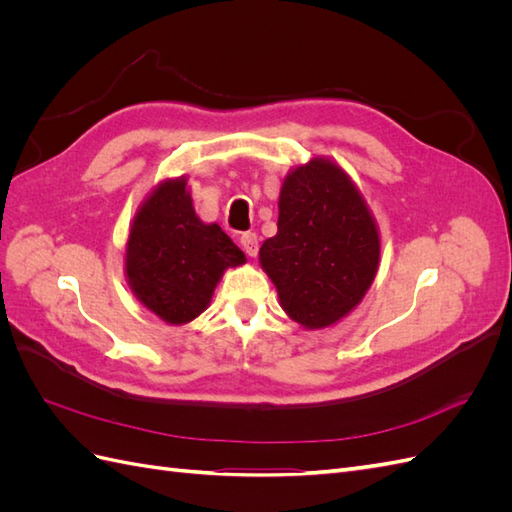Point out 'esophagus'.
<instances>
[{
	"label": "esophagus",
	"instance_id": "34e87169",
	"mask_svg": "<svg viewBox=\"0 0 512 512\" xmlns=\"http://www.w3.org/2000/svg\"><path fill=\"white\" fill-rule=\"evenodd\" d=\"M239 243H241L243 252H245L247 256L254 258V256L258 254V235H256V232H243Z\"/></svg>",
	"mask_w": 512,
	"mask_h": 512
}]
</instances>
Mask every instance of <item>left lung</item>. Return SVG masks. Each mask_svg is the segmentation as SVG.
<instances>
[{
    "instance_id": "left-lung-1",
    "label": "left lung",
    "mask_w": 512,
    "mask_h": 512,
    "mask_svg": "<svg viewBox=\"0 0 512 512\" xmlns=\"http://www.w3.org/2000/svg\"><path fill=\"white\" fill-rule=\"evenodd\" d=\"M380 237L361 192L331 160L314 158L288 173L277 235L260 247V265L284 312L305 329L348 316L374 282Z\"/></svg>"
}]
</instances>
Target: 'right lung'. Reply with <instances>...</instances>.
<instances>
[{
    "label": "right lung",
    "instance_id": "right-lung-1",
    "mask_svg": "<svg viewBox=\"0 0 512 512\" xmlns=\"http://www.w3.org/2000/svg\"><path fill=\"white\" fill-rule=\"evenodd\" d=\"M245 254L218 224L194 211L185 179H166L134 215L126 245V277L149 312L185 324L205 312L228 267Z\"/></svg>",
    "mask_w": 512,
    "mask_h": 512
}]
</instances>
